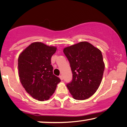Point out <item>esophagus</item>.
I'll return each mask as SVG.
<instances>
[{"mask_svg": "<svg viewBox=\"0 0 127 127\" xmlns=\"http://www.w3.org/2000/svg\"><path fill=\"white\" fill-rule=\"evenodd\" d=\"M59 78L61 79V80H63V76H62V75H61V76H59Z\"/></svg>", "mask_w": 127, "mask_h": 127, "instance_id": "1", "label": "esophagus"}]
</instances>
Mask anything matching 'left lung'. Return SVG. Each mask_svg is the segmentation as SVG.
Segmentation results:
<instances>
[{"label": "left lung", "mask_w": 127, "mask_h": 127, "mask_svg": "<svg viewBox=\"0 0 127 127\" xmlns=\"http://www.w3.org/2000/svg\"><path fill=\"white\" fill-rule=\"evenodd\" d=\"M71 67L73 79L66 85L73 98H89L95 93L102 81L105 69L99 49L87 41H82L63 49Z\"/></svg>", "instance_id": "1"}]
</instances>
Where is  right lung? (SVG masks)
Wrapping results in <instances>:
<instances>
[{"mask_svg":"<svg viewBox=\"0 0 127 127\" xmlns=\"http://www.w3.org/2000/svg\"><path fill=\"white\" fill-rule=\"evenodd\" d=\"M57 47L41 42H32L19 55L18 71L20 82L33 98L41 101L49 99L61 82L53 74L51 57Z\"/></svg>","mask_w":127,"mask_h":127,"instance_id":"obj_1","label":"right lung"}]
</instances>
